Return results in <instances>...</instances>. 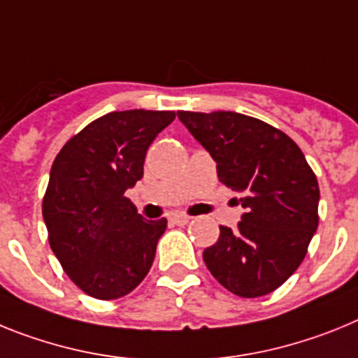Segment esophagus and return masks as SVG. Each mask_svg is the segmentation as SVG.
Returning a JSON list of instances; mask_svg holds the SVG:
<instances>
[{
	"mask_svg": "<svg viewBox=\"0 0 358 358\" xmlns=\"http://www.w3.org/2000/svg\"><path fill=\"white\" fill-rule=\"evenodd\" d=\"M171 222L175 223V225H185V223L191 222V217L183 213H175V214H171Z\"/></svg>",
	"mask_w": 358,
	"mask_h": 358,
	"instance_id": "obj_1",
	"label": "esophagus"
}]
</instances>
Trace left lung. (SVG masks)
I'll list each match as a JSON object with an SVG mask.
<instances>
[{
    "mask_svg": "<svg viewBox=\"0 0 358 358\" xmlns=\"http://www.w3.org/2000/svg\"><path fill=\"white\" fill-rule=\"evenodd\" d=\"M178 119L216 162L217 178L239 194L247 213L203 261L239 297H261L303 263L319 225V183L299 145L254 117L234 111H178Z\"/></svg>",
    "mask_w": 358,
    "mask_h": 358,
    "instance_id": "left-lung-1",
    "label": "left lung"
}]
</instances>
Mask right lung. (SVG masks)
Wrapping results in <instances>:
<instances>
[{"label": "right lung", "mask_w": 358, "mask_h": 358, "mask_svg": "<svg viewBox=\"0 0 358 358\" xmlns=\"http://www.w3.org/2000/svg\"><path fill=\"white\" fill-rule=\"evenodd\" d=\"M175 111H111L71 136L55 157L43 217L68 278L95 299L135 290L153 265L167 227L149 222L124 196L144 176L151 142Z\"/></svg>", "instance_id": "1"}]
</instances>
